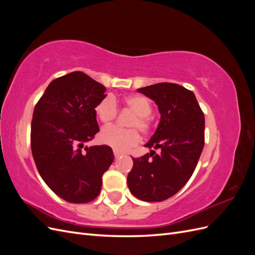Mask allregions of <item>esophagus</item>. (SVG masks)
I'll use <instances>...</instances> for the list:
<instances>
[{"instance_id":"obj_1","label":"esophagus","mask_w":255,"mask_h":255,"mask_svg":"<svg viewBox=\"0 0 255 255\" xmlns=\"http://www.w3.org/2000/svg\"><path fill=\"white\" fill-rule=\"evenodd\" d=\"M114 155H115V157H116V158H118V157H120V156H122V155H123V153L115 150V151H114Z\"/></svg>"}]
</instances>
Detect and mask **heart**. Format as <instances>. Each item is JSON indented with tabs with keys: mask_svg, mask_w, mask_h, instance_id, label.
Returning <instances> with one entry per match:
<instances>
[{
	"mask_svg": "<svg viewBox=\"0 0 255 255\" xmlns=\"http://www.w3.org/2000/svg\"><path fill=\"white\" fill-rule=\"evenodd\" d=\"M122 102L128 109L135 113V116L128 123L132 128H121L112 126L103 128L100 134V140L116 151H126L139 142V132L138 129H134V127L139 128L142 134H148L152 127V122L149 118L152 113V105L148 99L143 96L133 95L126 97ZM95 114L103 125H110L118 115L116 100L112 96L104 97L97 103Z\"/></svg>",
	"mask_w": 255,
	"mask_h": 255,
	"instance_id": "heart-1",
	"label": "heart"
}]
</instances>
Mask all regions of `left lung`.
Instances as JSON below:
<instances>
[{
  "mask_svg": "<svg viewBox=\"0 0 255 255\" xmlns=\"http://www.w3.org/2000/svg\"><path fill=\"white\" fill-rule=\"evenodd\" d=\"M138 92L158 106V127L144 146L160 152L133 158L128 185L139 200L160 202L175 195L195 171L204 146V114L194 92L181 85L158 83Z\"/></svg>",
  "mask_w": 255,
  "mask_h": 255,
  "instance_id": "8db88e82",
  "label": "left lung"
}]
</instances>
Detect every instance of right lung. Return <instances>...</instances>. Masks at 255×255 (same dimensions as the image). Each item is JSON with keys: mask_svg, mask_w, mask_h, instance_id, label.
<instances>
[{"mask_svg": "<svg viewBox=\"0 0 255 255\" xmlns=\"http://www.w3.org/2000/svg\"><path fill=\"white\" fill-rule=\"evenodd\" d=\"M106 88L74 71L52 81L36 104L30 148L45 184L70 203H87L101 191L102 175L114 160L109 145L85 146L100 128L95 107Z\"/></svg>", "mask_w": 255, "mask_h": 255, "instance_id": "right-lung-1", "label": "right lung"}]
</instances>
